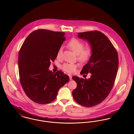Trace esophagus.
I'll list each match as a JSON object with an SVG mask.
<instances>
[{"instance_id":"obj_1","label":"esophagus","mask_w":134,"mask_h":134,"mask_svg":"<svg viewBox=\"0 0 134 134\" xmlns=\"http://www.w3.org/2000/svg\"><path fill=\"white\" fill-rule=\"evenodd\" d=\"M69 77H70V80H72V79H71V77H72L71 75H69Z\"/></svg>"}]
</instances>
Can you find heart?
I'll return each mask as SVG.
<instances>
[{
  "mask_svg": "<svg viewBox=\"0 0 134 134\" xmlns=\"http://www.w3.org/2000/svg\"><path fill=\"white\" fill-rule=\"evenodd\" d=\"M67 46L77 55L78 60L85 63L87 62L92 56L93 49L91 46L84 48V43L77 39L72 38L68 43ZM63 52V48L60 47L57 52V57L60 58ZM77 64L65 63L61 66V69L65 72L69 73L74 72L77 68Z\"/></svg>",
  "mask_w": 134,
  "mask_h": 134,
  "instance_id": "obj_1",
  "label": "heart"
}]
</instances>
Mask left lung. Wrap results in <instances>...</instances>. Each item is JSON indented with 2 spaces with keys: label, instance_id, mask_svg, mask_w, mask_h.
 <instances>
[{
  "label": "left lung",
  "instance_id": "8db88e82",
  "mask_svg": "<svg viewBox=\"0 0 134 134\" xmlns=\"http://www.w3.org/2000/svg\"><path fill=\"white\" fill-rule=\"evenodd\" d=\"M78 37L86 40L93 49L80 74L91 76L88 79L72 77L77 86L72 94L79 104L92 107L102 102L113 88L119 68L118 54L107 36L99 31L78 33Z\"/></svg>",
  "mask_w": 134,
  "mask_h": 134
}]
</instances>
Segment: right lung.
Returning <instances> with one entry per match:
<instances>
[{
  "label": "right lung",
  "mask_w": 134,
  "mask_h": 134,
  "mask_svg": "<svg viewBox=\"0 0 134 134\" xmlns=\"http://www.w3.org/2000/svg\"><path fill=\"white\" fill-rule=\"evenodd\" d=\"M65 33L39 29L27 37L20 50L18 66L22 88L29 98L39 104L54 100L69 77L61 70H49L51 62L65 40Z\"/></svg>",
  "instance_id": "obj_1"
}]
</instances>
